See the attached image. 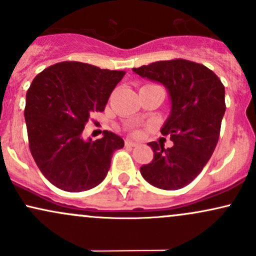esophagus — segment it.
I'll use <instances>...</instances> for the list:
<instances>
[{"mask_svg": "<svg viewBox=\"0 0 256 256\" xmlns=\"http://www.w3.org/2000/svg\"><path fill=\"white\" fill-rule=\"evenodd\" d=\"M125 144L128 146H136L138 143L134 142V140H125Z\"/></svg>", "mask_w": 256, "mask_h": 256, "instance_id": "esophagus-1", "label": "esophagus"}]
</instances>
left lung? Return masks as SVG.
<instances>
[{"label": "left lung", "instance_id": "1", "mask_svg": "<svg viewBox=\"0 0 256 256\" xmlns=\"http://www.w3.org/2000/svg\"><path fill=\"white\" fill-rule=\"evenodd\" d=\"M132 71L162 84L171 100L161 134H170L173 146L148 143L154 158L140 167V174L158 189L186 186L201 173L218 143L226 110L224 85L204 64L183 58L156 61Z\"/></svg>", "mask_w": 256, "mask_h": 256}]
</instances>
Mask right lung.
<instances>
[{
	"instance_id": "add662e5",
	"label": "right lung",
	"mask_w": 256,
	"mask_h": 256,
	"mask_svg": "<svg viewBox=\"0 0 256 256\" xmlns=\"http://www.w3.org/2000/svg\"><path fill=\"white\" fill-rule=\"evenodd\" d=\"M125 76L78 61L43 70L26 92L28 146L38 168L52 185L70 192L98 186L107 176L112 155L124 146L118 134L85 140L84 126L104 112L112 91Z\"/></svg>"
}]
</instances>
